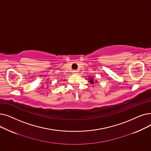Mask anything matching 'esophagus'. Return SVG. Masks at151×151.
<instances>
[{
	"instance_id": "obj_1",
	"label": "esophagus",
	"mask_w": 151,
	"mask_h": 151,
	"mask_svg": "<svg viewBox=\"0 0 151 151\" xmlns=\"http://www.w3.org/2000/svg\"><path fill=\"white\" fill-rule=\"evenodd\" d=\"M73 74H77V73H78V70H73Z\"/></svg>"
}]
</instances>
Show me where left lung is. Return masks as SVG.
Here are the masks:
<instances>
[{
    "mask_svg": "<svg viewBox=\"0 0 151 151\" xmlns=\"http://www.w3.org/2000/svg\"><path fill=\"white\" fill-rule=\"evenodd\" d=\"M89 82L90 83H91V84H93L95 82H94V81H93V78H89Z\"/></svg>",
    "mask_w": 151,
    "mask_h": 151,
    "instance_id": "1",
    "label": "left lung"
}]
</instances>
